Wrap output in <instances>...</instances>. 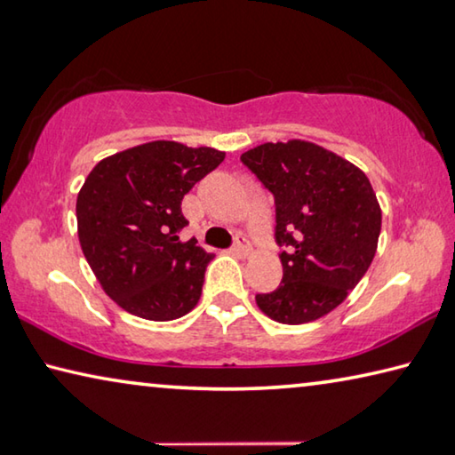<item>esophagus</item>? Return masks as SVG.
<instances>
[{
    "instance_id": "esophagus-1",
    "label": "esophagus",
    "mask_w": 455,
    "mask_h": 455,
    "mask_svg": "<svg viewBox=\"0 0 455 455\" xmlns=\"http://www.w3.org/2000/svg\"><path fill=\"white\" fill-rule=\"evenodd\" d=\"M233 251H235V253L243 255V257H247V255H251V251H253V249H251V243H249L247 239H244L243 235H239V236H236V239H235Z\"/></svg>"
}]
</instances>
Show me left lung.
Returning a JSON list of instances; mask_svg holds the SVG:
<instances>
[{
    "label": "left lung",
    "instance_id": "left-lung-1",
    "mask_svg": "<svg viewBox=\"0 0 455 455\" xmlns=\"http://www.w3.org/2000/svg\"><path fill=\"white\" fill-rule=\"evenodd\" d=\"M241 162L275 198V241L283 279L259 293V309L279 323L330 314L364 277L377 253L380 212L369 178L355 164L312 141L263 143Z\"/></svg>",
    "mask_w": 455,
    "mask_h": 455
}]
</instances>
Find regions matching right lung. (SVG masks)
Here are the masks:
<instances>
[{"label":"right lung","mask_w":455,"mask_h":455,"mask_svg":"<svg viewBox=\"0 0 455 455\" xmlns=\"http://www.w3.org/2000/svg\"><path fill=\"white\" fill-rule=\"evenodd\" d=\"M225 151L149 141L100 160L76 198L81 249L105 293L151 322L182 318L198 304L214 257L180 241L184 194Z\"/></svg>","instance_id":"right-lung-1"}]
</instances>
